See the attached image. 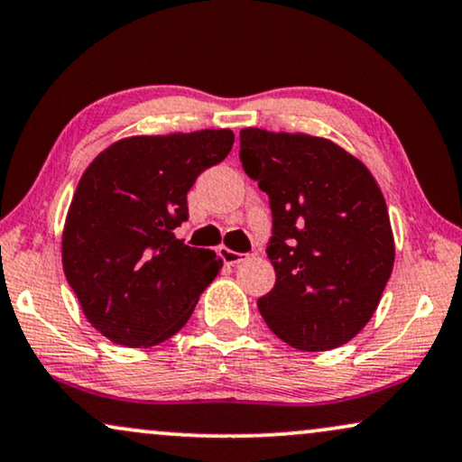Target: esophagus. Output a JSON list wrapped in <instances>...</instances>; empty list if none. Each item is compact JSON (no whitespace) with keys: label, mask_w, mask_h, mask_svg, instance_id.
I'll list each match as a JSON object with an SVG mask.
<instances>
[{"label":"esophagus","mask_w":462,"mask_h":462,"mask_svg":"<svg viewBox=\"0 0 462 462\" xmlns=\"http://www.w3.org/2000/svg\"><path fill=\"white\" fill-rule=\"evenodd\" d=\"M219 255H221V260L226 262V264H232V266L238 264V262H243V258H245V254H238V251H232L227 247H221Z\"/></svg>","instance_id":"esophagus-1"}]
</instances>
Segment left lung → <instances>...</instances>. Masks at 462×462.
I'll list each match as a JSON object with an SVG mask.
<instances>
[{
    "mask_svg": "<svg viewBox=\"0 0 462 462\" xmlns=\"http://www.w3.org/2000/svg\"><path fill=\"white\" fill-rule=\"evenodd\" d=\"M243 171L268 194L274 288L258 309L302 352L352 341L373 318L394 266L388 207L369 168L332 140L241 130Z\"/></svg>",
    "mask_w": 462,
    "mask_h": 462,
    "instance_id": "1",
    "label": "left lung"
}]
</instances>
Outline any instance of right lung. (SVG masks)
I'll use <instances>...</instances> for the list:
<instances>
[{
    "instance_id": "add662e5",
    "label": "right lung",
    "mask_w": 462,
    "mask_h": 462,
    "mask_svg": "<svg viewBox=\"0 0 462 462\" xmlns=\"http://www.w3.org/2000/svg\"><path fill=\"white\" fill-rule=\"evenodd\" d=\"M230 130L116 140L79 180L63 226L61 262L85 318L125 347H151L188 324L224 266L211 249L183 245L188 191L224 162Z\"/></svg>"
}]
</instances>
